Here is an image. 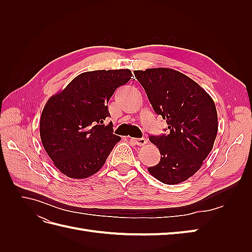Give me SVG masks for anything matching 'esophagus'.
Instances as JSON below:
<instances>
[{"instance_id": "34e87169", "label": "esophagus", "mask_w": 252, "mask_h": 252, "mask_svg": "<svg viewBox=\"0 0 252 252\" xmlns=\"http://www.w3.org/2000/svg\"><path fill=\"white\" fill-rule=\"evenodd\" d=\"M131 141L138 145V146H143V145H145L147 143V140L144 139V138H141V139H131Z\"/></svg>"}]
</instances>
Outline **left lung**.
<instances>
[{
    "instance_id": "8db88e82",
    "label": "left lung",
    "mask_w": 252,
    "mask_h": 252,
    "mask_svg": "<svg viewBox=\"0 0 252 252\" xmlns=\"http://www.w3.org/2000/svg\"><path fill=\"white\" fill-rule=\"evenodd\" d=\"M133 73L169 130L168 134L150 135L161 159L148 171L164 184H179L201 168L212 150L219 127L215 102L199 84L170 68Z\"/></svg>"
}]
</instances>
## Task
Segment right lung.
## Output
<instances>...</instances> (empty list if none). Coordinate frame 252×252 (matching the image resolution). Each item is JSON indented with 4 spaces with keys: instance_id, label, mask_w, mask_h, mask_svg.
<instances>
[{
    "instance_id": "add662e5",
    "label": "right lung",
    "mask_w": 252,
    "mask_h": 252,
    "mask_svg": "<svg viewBox=\"0 0 252 252\" xmlns=\"http://www.w3.org/2000/svg\"><path fill=\"white\" fill-rule=\"evenodd\" d=\"M129 69L87 71L52 95L42 111L41 141L57 168L71 179L100 170L121 138L113 134L108 101L131 79Z\"/></svg>"
}]
</instances>
